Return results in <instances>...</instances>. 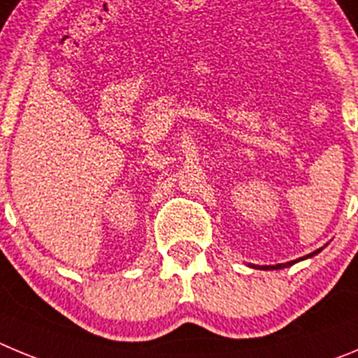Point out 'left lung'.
Here are the masks:
<instances>
[{"mask_svg":"<svg viewBox=\"0 0 358 358\" xmlns=\"http://www.w3.org/2000/svg\"><path fill=\"white\" fill-rule=\"evenodd\" d=\"M321 250H315L314 253H310V255H307V257H312V255H315V253H320ZM299 260H303V259H299ZM296 260H291V262H285V264H276V266H262L260 267V269H282V267H289V266H292V264H294ZM253 267H257V266H253Z\"/></svg>","mask_w":358,"mask_h":358,"instance_id":"1","label":"left lung"}]
</instances>
